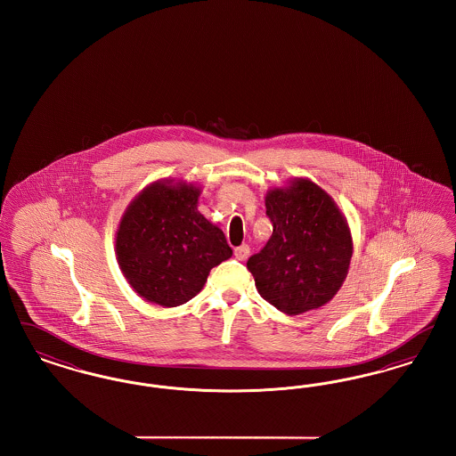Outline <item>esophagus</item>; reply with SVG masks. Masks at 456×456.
Listing matches in <instances>:
<instances>
[{"label":"esophagus","mask_w":456,"mask_h":456,"mask_svg":"<svg viewBox=\"0 0 456 456\" xmlns=\"http://www.w3.org/2000/svg\"><path fill=\"white\" fill-rule=\"evenodd\" d=\"M234 256H236L239 261L246 260V258L249 256V246H248V244H240V246H238V248L234 249Z\"/></svg>","instance_id":"1"}]
</instances>
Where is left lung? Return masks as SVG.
<instances>
[{
    "label": "left lung",
    "mask_w": 456,
    "mask_h": 456,
    "mask_svg": "<svg viewBox=\"0 0 456 456\" xmlns=\"http://www.w3.org/2000/svg\"><path fill=\"white\" fill-rule=\"evenodd\" d=\"M273 232L248 260L265 301L289 316L318 309L346 282L354 253L347 218L307 177H294L265 196Z\"/></svg>",
    "instance_id": "left-lung-1"
}]
</instances>
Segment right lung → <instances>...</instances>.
Segmentation results:
<instances>
[{"label": "right lung", "instance_id": "right-lung-1", "mask_svg": "<svg viewBox=\"0 0 456 456\" xmlns=\"http://www.w3.org/2000/svg\"><path fill=\"white\" fill-rule=\"evenodd\" d=\"M200 186L171 177L145 186L116 231V260L149 303L175 307L203 289L214 266L232 256L222 229L198 212Z\"/></svg>", "mask_w": 456, "mask_h": 456}]
</instances>
